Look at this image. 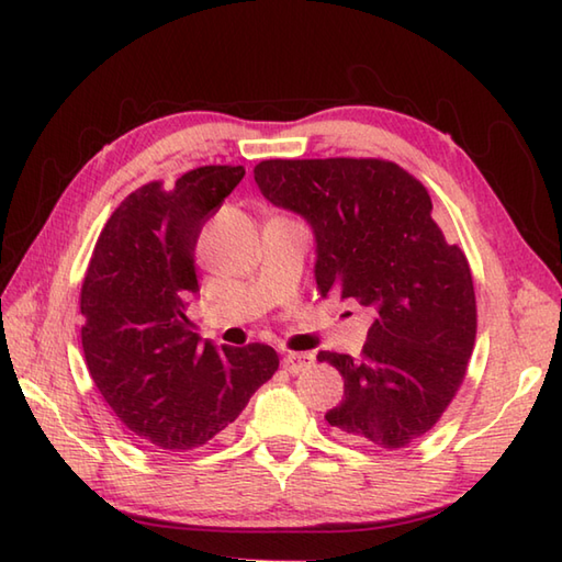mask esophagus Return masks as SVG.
<instances>
[{
  "mask_svg": "<svg viewBox=\"0 0 562 562\" xmlns=\"http://www.w3.org/2000/svg\"><path fill=\"white\" fill-rule=\"evenodd\" d=\"M312 364H314V355H308V352H288L282 357L284 372H290V374H300Z\"/></svg>",
  "mask_w": 562,
  "mask_h": 562,
  "instance_id": "esophagus-1",
  "label": "esophagus"
}]
</instances>
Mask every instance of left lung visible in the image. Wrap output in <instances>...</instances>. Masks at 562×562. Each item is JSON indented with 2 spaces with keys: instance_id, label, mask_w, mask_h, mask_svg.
<instances>
[{
  "instance_id": "left-lung-1",
  "label": "left lung",
  "mask_w": 562,
  "mask_h": 562,
  "mask_svg": "<svg viewBox=\"0 0 562 562\" xmlns=\"http://www.w3.org/2000/svg\"><path fill=\"white\" fill-rule=\"evenodd\" d=\"M254 176L312 224L321 294L374 316L360 357L318 352L345 379L328 425L352 445H413L457 396L479 328L469 260L432 220L427 188L386 159H268Z\"/></svg>"
}]
</instances>
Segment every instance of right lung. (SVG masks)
Returning <instances> with one entry per match:
<instances>
[{"label": "right lung", "instance_id": "obj_1", "mask_svg": "<svg viewBox=\"0 0 562 562\" xmlns=\"http://www.w3.org/2000/svg\"><path fill=\"white\" fill-rule=\"evenodd\" d=\"M244 166H200L151 181L115 207L81 282V348L117 420L159 449L188 451L229 427L278 372L270 345L217 350L190 330L195 244Z\"/></svg>", "mask_w": 562, "mask_h": 562}]
</instances>
